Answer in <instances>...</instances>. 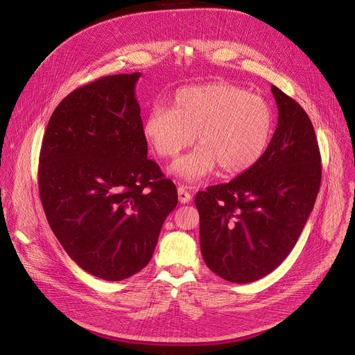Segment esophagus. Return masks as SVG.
<instances>
[{"label": "esophagus", "mask_w": 355, "mask_h": 355, "mask_svg": "<svg viewBox=\"0 0 355 355\" xmlns=\"http://www.w3.org/2000/svg\"><path fill=\"white\" fill-rule=\"evenodd\" d=\"M191 199H192V195L189 193L188 188L184 185H180L178 187V200L181 202V204H188Z\"/></svg>", "instance_id": "obj_1"}]
</instances>
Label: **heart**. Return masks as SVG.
<instances>
[{
  "label": "heart",
  "instance_id": "heart-1",
  "mask_svg": "<svg viewBox=\"0 0 355 355\" xmlns=\"http://www.w3.org/2000/svg\"><path fill=\"white\" fill-rule=\"evenodd\" d=\"M274 115L266 101L241 87L215 81L178 89L173 107L156 105L143 123L147 143L162 159L180 157L170 173L187 182H198L218 167L237 175L256 166L271 143Z\"/></svg>",
  "mask_w": 355,
  "mask_h": 355
}]
</instances>
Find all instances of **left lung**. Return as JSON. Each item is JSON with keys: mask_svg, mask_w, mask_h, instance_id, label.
<instances>
[{"mask_svg": "<svg viewBox=\"0 0 355 355\" xmlns=\"http://www.w3.org/2000/svg\"><path fill=\"white\" fill-rule=\"evenodd\" d=\"M271 91L278 123L266 155L230 182L195 196L202 257L234 284L261 279L288 257L320 188V151L309 116L279 88Z\"/></svg>", "mask_w": 355, "mask_h": 355, "instance_id": "1", "label": "left lung"}]
</instances>
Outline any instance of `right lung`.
I'll return each instance as SVG.
<instances>
[{"label":"right lung","instance_id":"1","mask_svg":"<svg viewBox=\"0 0 355 355\" xmlns=\"http://www.w3.org/2000/svg\"><path fill=\"white\" fill-rule=\"evenodd\" d=\"M98 78L69 94L47 123L39 193L55 236L88 274L122 281L153 256L175 185L147 159L136 83Z\"/></svg>","mask_w":355,"mask_h":355}]
</instances>
